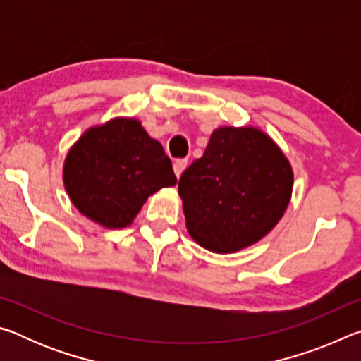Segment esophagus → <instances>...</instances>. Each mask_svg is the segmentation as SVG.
Here are the masks:
<instances>
[{
  "label": "esophagus",
  "instance_id": "obj_1",
  "mask_svg": "<svg viewBox=\"0 0 361 361\" xmlns=\"http://www.w3.org/2000/svg\"><path fill=\"white\" fill-rule=\"evenodd\" d=\"M186 166H188L186 159H176V161L173 162V172L176 175V178H180V175L183 173V170L186 169Z\"/></svg>",
  "mask_w": 361,
  "mask_h": 361
}]
</instances>
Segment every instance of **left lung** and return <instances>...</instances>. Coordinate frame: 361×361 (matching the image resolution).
<instances>
[{
  "mask_svg": "<svg viewBox=\"0 0 361 361\" xmlns=\"http://www.w3.org/2000/svg\"><path fill=\"white\" fill-rule=\"evenodd\" d=\"M291 191L288 159L255 127L213 130L204 156L178 183L189 235L213 253L261 240L283 216Z\"/></svg>",
  "mask_w": 361,
  "mask_h": 361,
  "instance_id": "8db88e82",
  "label": "left lung"
}]
</instances>
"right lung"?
<instances>
[{
    "label": "right lung",
    "instance_id": "right-lung-1",
    "mask_svg": "<svg viewBox=\"0 0 361 361\" xmlns=\"http://www.w3.org/2000/svg\"><path fill=\"white\" fill-rule=\"evenodd\" d=\"M63 183L73 205L108 229L129 226L151 194L176 185L172 162L133 118L90 127L65 159Z\"/></svg>",
    "mask_w": 361,
    "mask_h": 361
}]
</instances>
